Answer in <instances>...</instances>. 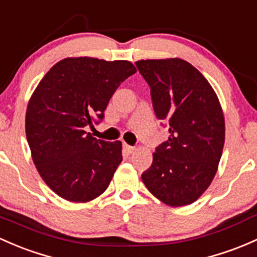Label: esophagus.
<instances>
[{
	"label": "esophagus",
	"mask_w": 257,
	"mask_h": 257,
	"mask_svg": "<svg viewBox=\"0 0 257 257\" xmlns=\"http://www.w3.org/2000/svg\"><path fill=\"white\" fill-rule=\"evenodd\" d=\"M123 149H124V151H125L126 154H133L134 151L137 150L136 148H134V147H131V145L125 144V143H124V144H123Z\"/></svg>",
	"instance_id": "1"
}]
</instances>
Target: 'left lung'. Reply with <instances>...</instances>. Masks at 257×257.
Segmentation results:
<instances>
[{
  "instance_id": "8db88e82",
  "label": "left lung",
  "mask_w": 257,
  "mask_h": 257,
  "mask_svg": "<svg viewBox=\"0 0 257 257\" xmlns=\"http://www.w3.org/2000/svg\"><path fill=\"white\" fill-rule=\"evenodd\" d=\"M151 88L155 114L167 121L169 140L153 154L142 175L151 194L171 207L196 202L217 174L225 120L217 93L206 77L178 58L138 60Z\"/></svg>"
}]
</instances>
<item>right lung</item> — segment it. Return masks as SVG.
I'll list each match as a JSON object with an SVG mask.
<instances>
[{
	"label": "right lung",
	"mask_w": 257,
	"mask_h": 257,
	"mask_svg": "<svg viewBox=\"0 0 257 257\" xmlns=\"http://www.w3.org/2000/svg\"><path fill=\"white\" fill-rule=\"evenodd\" d=\"M131 61L77 56L56 63L38 83L26 112V136L40 177L61 198L86 203L101 196L123 160L121 143L85 131L102 119Z\"/></svg>",
	"instance_id": "1"
}]
</instances>
